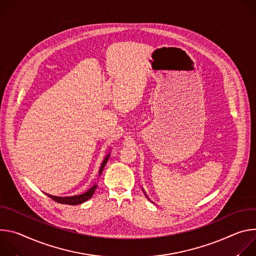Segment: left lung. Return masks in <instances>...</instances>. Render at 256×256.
<instances>
[{
	"label": "left lung",
	"mask_w": 256,
	"mask_h": 256,
	"mask_svg": "<svg viewBox=\"0 0 256 256\" xmlns=\"http://www.w3.org/2000/svg\"><path fill=\"white\" fill-rule=\"evenodd\" d=\"M146 197H148V196H146Z\"/></svg>",
	"instance_id": "8db88e82"
}]
</instances>
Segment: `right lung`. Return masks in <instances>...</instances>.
I'll return each mask as SVG.
<instances>
[{
	"label": "right lung",
	"mask_w": 256,
	"mask_h": 256,
	"mask_svg": "<svg viewBox=\"0 0 256 256\" xmlns=\"http://www.w3.org/2000/svg\"><path fill=\"white\" fill-rule=\"evenodd\" d=\"M110 152L106 156V158H104L100 166V171H98V176L102 175V170L104 168V166L106 164V162L110 158ZM98 185L94 184L92 185L88 190L85 191L84 193H81L79 195H73V196H56V195H50V194H48L46 193L48 196H50L52 200L59 202V204H70V206H77V204H81L85 202H88V200H90V198L92 197Z\"/></svg>",
	"instance_id": "right-lung-1"
}]
</instances>
